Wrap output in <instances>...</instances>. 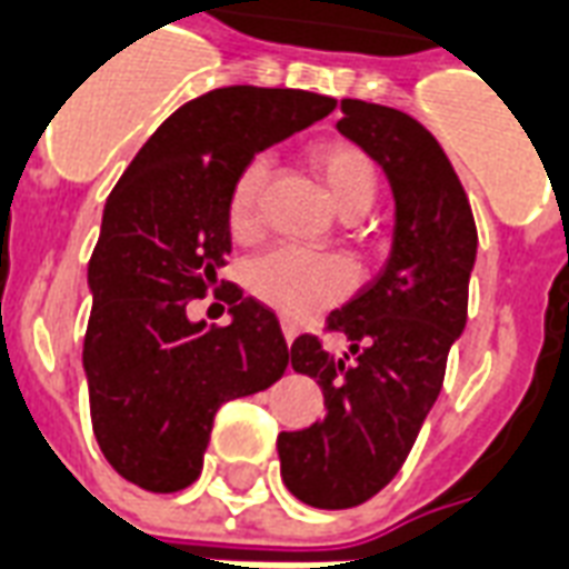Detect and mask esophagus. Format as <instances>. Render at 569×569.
Wrapping results in <instances>:
<instances>
[{
	"label": "esophagus",
	"mask_w": 569,
	"mask_h": 569,
	"mask_svg": "<svg viewBox=\"0 0 569 569\" xmlns=\"http://www.w3.org/2000/svg\"><path fill=\"white\" fill-rule=\"evenodd\" d=\"M283 338H286V343H292V340L298 338V326H296V322H286V319H283Z\"/></svg>",
	"instance_id": "1"
}]
</instances>
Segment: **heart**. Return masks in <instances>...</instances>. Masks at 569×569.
Wrapping results in <instances>:
<instances>
[{"instance_id":"1","label":"heart","mask_w":569,"mask_h":569,"mask_svg":"<svg viewBox=\"0 0 569 569\" xmlns=\"http://www.w3.org/2000/svg\"><path fill=\"white\" fill-rule=\"evenodd\" d=\"M307 166L326 189L340 217L356 220L377 199L380 174L359 144L343 138L317 141L307 150ZM268 162L262 156L247 159L231 180L226 196V226L234 241H252L262 231V192ZM352 271L338 256H310L298 250H273L247 268V289L262 305L286 319H307L347 296Z\"/></svg>"}]
</instances>
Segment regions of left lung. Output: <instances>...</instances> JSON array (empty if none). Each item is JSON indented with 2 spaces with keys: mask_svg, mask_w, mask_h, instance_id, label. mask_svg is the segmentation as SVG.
I'll return each instance as SVG.
<instances>
[{
  "mask_svg": "<svg viewBox=\"0 0 569 569\" xmlns=\"http://www.w3.org/2000/svg\"><path fill=\"white\" fill-rule=\"evenodd\" d=\"M340 111V134L389 178L395 234L382 271L326 319L349 352L335 359L313 335L289 349L292 368L319 382L326 419L277 437L280 473L317 509L359 507L401 470L465 331L477 262L473 210L435 134L386 104L343 99Z\"/></svg>",
  "mask_w": 569,
  "mask_h": 569,
  "instance_id": "1",
  "label": "left lung"
}]
</instances>
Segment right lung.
Instances as JSON below:
<instances>
[{"label":"right lung","instance_id":"add662e5","mask_svg":"<svg viewBox=\"0 0 569 569\" xmlns=\"http://www.w3.org/2000/svg\"><path fill=\"white\" fill-rule=\"evenodd\" d=\"M331 96L222 87L192 99L138 150L104 201L87 283L83 338L92 435L108 465L168 495L204 465L213 416L289 365L280 322L238 286L220 289L229 326L192 322L231 252L226 196L238 168L335 111Z\"/></svg>","mask_w":569,"mask_h":569}]
</instances>
